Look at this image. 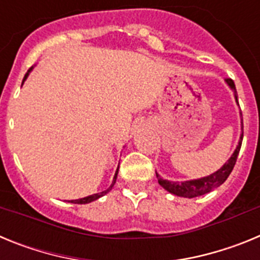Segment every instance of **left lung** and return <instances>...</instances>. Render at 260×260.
I'll use <instances>...</instances> for the list:
<instances>
[{
	"label": "left lung",
	"mask_w": 260,
	"mask_h": 260,
	"mask_svg": "<svg viewBox=\"0 0 260 260\" xmlns=\"http://www.w3.org/2000/svg\"><path fill=\"white\" fill-rule=\"evenodd\" d=\"M226 83L231 86L232 89H234V93L236 92V86H234V82L231 78H226ZM236 100H237V96H236ZM238 103V100H237ZM242 116V114H241ZM242 138H243V123H242V134H241L240 143H238L237 148L234 151L233 155L231 156L228 161L225 162L219 171L215 172V173L210 174L207 177H203V178H199V180H192V181H186V182H171V181L162 180L161 177L156 173L157 177L158 183L164 187L167 191L172 192V194L177 195V197H182V198H195V197H199V195L207 194L211 190H213L215 187H219L220 185L226 181V178L229 177V174L233 171L236 161H237L238 153L241 150V144H242Z\"/></svg>",
	"instance_id": "1"
}]
</instances>
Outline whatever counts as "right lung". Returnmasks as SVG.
Masks as SVG:
<instances>
[{
    "label": "right lung",
    "instance_id": "right-lung-1",
    "mask_svg": "<svg viewBox=\"0 0 260 260\" xmlns=\"http://www.w3.org/2000/svg\"><path fill=\"white\" fill-rule=\"evenodd\" d=\"M27 75H28V73H26V75H24V78H23V80H26ZM117 173H118V169H117L116 174H114V178H113V182H112V185H110V187H108L107 190H104V191L102 192H98V194H92V195H88V197H86V198H82V199H75V201H71V203H75V204H86V203H89V202H93L96 201V199H99L100 197H103V195L107 194L109 190H112V187L114 186V183H116V180H117Z\"/></svg>",
    "mask_w": 260,
    "mask_h": 260
}]
</instances>
